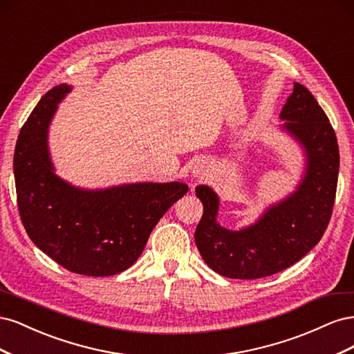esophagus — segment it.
<instances>
[{
  "label": "esophagus",
  "mask_w": 354,
  "mask_h": 354,
  "mask_svg": "<svg viewBox=\"0 0 354 354\" xmlns=\"http://www.w3.org/2000/svg\"><path fill=\"white\" fill-rule=\"evenodd\" d=\"M192 174L196 178H203L208 176V165L205 162H196L192 168Z\"/></svg>",
  "instance_id": "esophagus-1"
}]
</instances>
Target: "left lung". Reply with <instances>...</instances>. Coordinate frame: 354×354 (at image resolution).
<instances>
[{"label":"left lung","mask_w":354,"mask_h":354,"mask_svg":"<svg viewBox=\"0 0 354 354\" xmlns=\"http://www.w3.org/2000/svg\"><path fill=\"white\" fill-rule=\"evenodd\" d=\"M285 130L306 147L307 173L292 196L260 221L230 232L216 221L218 198L207 186L196 195L203 214L195 232L198 250L214 272L232 279H260L292 266L322 239L335 203L339 151L326 113L304 85L295 82L281 112Z\"/></svg>","instance_id":"1"}]
</instances>
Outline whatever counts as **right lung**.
<instances>
[{"label":"right lung","mask_w":354,"mask_h":354,"mask_svg":"<svg viewBox=\"0 0 354 354\" xmlns=\"http://www.w3.org/2000/svg\"><path fill=\"white\" fill-rule=\"evenodd\" d=\"M69 91L65 84L51 88L20 130L17 208L30 241L51 260L78 274L112 276L136 263L156 223L189 187L176 181L87 192L60 180L48 158L47 127Z\"/></svg>","instance_id":"1"}]
</instances>
